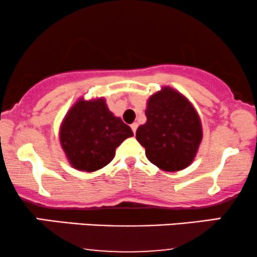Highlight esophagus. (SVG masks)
<instances>
[{"label": "esophagus", "instance_id": "obj_1", "mask_svg": "<svg viewBox=\"0 0 257 257\" xmlns=\"http://www.w3.org/2000/svg\"><path fill=\"white\" fill-rule=\"evenodd\" d=\"M131 128H132V131H133V133H137V129H138V123H133V124L131 125Z\"/></svg>", "mask_w": 257, "mask_h": 257}]
</instances>
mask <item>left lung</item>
I'll list each match as a JSON object with an SVG mask.
<instances>
[{
    "label": "left lung",
    "mask_w": 257,
    "mask_h": 257,
    "mask_svg": "<svg viewBox=\"0 0 257 257\" xmlns=\"http://www.w3.org/2000/svg\"><path fill=\"white\" fill-rule=\"evenodd\" d=\"M146 123L137 131L151 163L166 172H179L192 163L202 141L197 111L179 91L164 87L147 101Z\"/></svg>",
    "instance_id": "1"
}]
</instances>
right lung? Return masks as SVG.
<instances>
[{
    "label": "right lung",
    "instance_id": "1",
    "mask_svg": "<svg viewBox=\"0 0 257 257\" xmlns=\"http://www.w3.org/2000/svg\"><path fill=\"white\" fill-rule=\"evenodd\" d=\"M131 126L106 106L102 98L79 99L60 126V144L70 164L82 172H95L113 159L116 149L133 137Z\"/></svg>",
    "mask_w": 257,
    "mask_h": 257
}]
</instances>
